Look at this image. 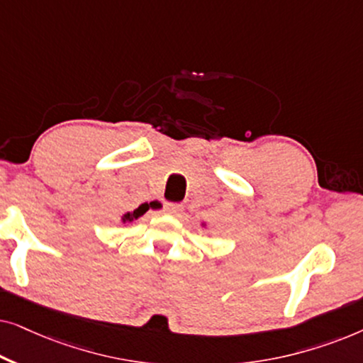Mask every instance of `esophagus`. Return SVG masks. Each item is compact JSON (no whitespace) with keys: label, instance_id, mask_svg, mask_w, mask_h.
<instances>
[{"label":"esophagus","instance_id":"34e87169","mask_svg":"<svg viewBox=\"0 0 363 363\" xmlns=\"http://www.w3.org/2000/svg\"><path fill=\"white\" fill-rule=\"evenodd\" d=\"M165 211L168 215H180L183 211V205H178V203H167Z\"/></svg>","mask_w":363,"mask_h":363}]
</instances>
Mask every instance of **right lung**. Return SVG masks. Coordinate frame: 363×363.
<instances>
[{"label": "right lung", "instance_id": "1", "mask_svg": "<svg viewBox=\"0 0 363 363\" xmlns=\"http://www.w3.org/2000/svg\"><path fill=\"white\" fill-rule=\"evenodd\" d=\"M143 213H145V210H143V206H138L133 213H125V215L122 216V221L123 223H125V221H133V220H137V218H140Z\"/></svg>", "mask_w": 363, "mask_h": 363}]
</instances>
